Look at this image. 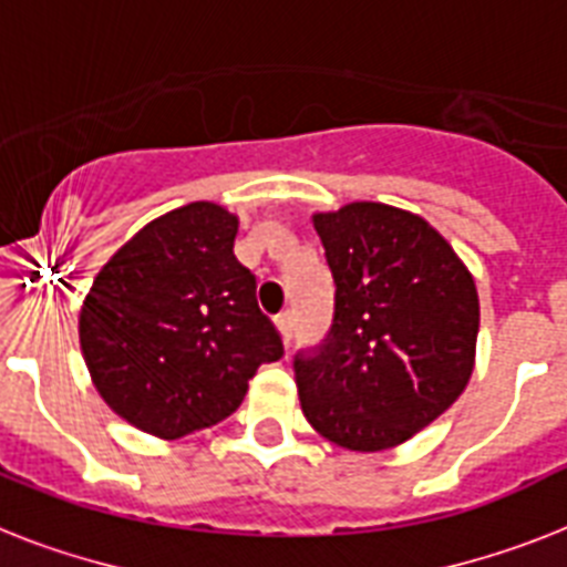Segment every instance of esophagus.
<instances>
[{
    "label": "esophagus",
    "mask_w": 567,
    "mask_h": 567,
    "mask_svg": "<svg viewBox=\"0 0 567 567\" xmlns=\"http://www.w3.org/2000/svg\"><path fill=\"white\" fill-rule=\"evenodd\" d=\"M276 326H279V331H282L285 343H291L293 329H297V317H293V311H282V315L276 317Z\"/></svg>",
    "instance_id": "1"
}]
</instances>
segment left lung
I'll return each instance as SVG.
<instances>
[{"instance_id": "left-lung-1", "label": "left lung", "mask_w": 567, "mask_h": 567, "mask_svg": "<svg viewBox=\"0 0 567 567\" xmlns=\"http://www.w3.org/2000/svg\"><path fill=\"white\" fill-rule=\"evenodd\" d=\"M334 279L326 338L293 355L311 425L352 451L411 440L463 393L475 363V279L427 220L384 204L315 215Z\"/></svg>"}]
</instances>
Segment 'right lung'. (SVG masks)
<instances>
[{"instance_id":"right-lung-1","label":"right lung","mask_w":567,"mask_h":567,"mask_svg":"<svg viewBox=\"0 0 567 567\" xmlns=\"http://www.w3.org/2000/svg\"><path fill=\"white\" fill-rule=\"evenodd\" d=\"M238 218L188 204L151 220L104 265L81 311V349L101 399L154 436L218 425L241 404L282 334L233 252Z\"/></svg>"}]
</instances>
